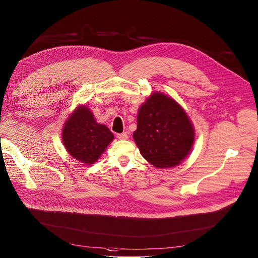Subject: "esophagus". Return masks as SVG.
Instances as JSON below:
<instances>
[{
	"mask_svg": "<svg viewBox=\"0 0 258 258\" xmlns=\"http://www.w3.org/2000/svg\"><path fill=\"white\" fill-rule=\"evenodd\" d=\"M117 138L120 139V140H126V139L128 138V135H127L126 132H123V133H121V134H118Z\"/></svg>",
	"mask_w": 258,
	"mask_h": 258,
	"instance_id": "1",
	"label": "esophagus"
}]
</instances>
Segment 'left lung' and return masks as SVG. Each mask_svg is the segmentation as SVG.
<instances>
[{"label": "left lung", "instance_id": "8db88e82", "mask_svg": "<svg viewBox=\"0 0 258 258\" xmlns=\"http://www.w3.org/2000/svg\"><path fill=\"white\" fill-rule=\"evenodd\" d=\"M137 147L151 164L159 169L180 163L191 151L195 131L183 108L174 99L153 93L138 110Z\"/></svg>", "mask_w": 258, "mask_h": 258}]
</instances>
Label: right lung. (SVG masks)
<instances>
[{
  "label": "right lung",
  "mask_w": 258,
  "mask_h": 258,
  "mask_svg": "<svg viewBox=\"0 0 258 258\" xmlns=\"http://www.w3.org/2000/svg\"><path fill=\"white\" fill-rule=\"evenodd\" d=\"M62 140L72 157L89 165L100 158L114 135L106 125L97 123L87 106L80 105L64 123Z\"/></svg>",
  "instance_id": "right-lung-1"
}]
</instances>
